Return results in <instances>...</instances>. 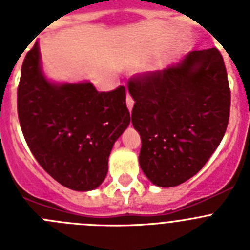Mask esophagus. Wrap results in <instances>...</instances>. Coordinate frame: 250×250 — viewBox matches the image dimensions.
<instances>
[{
	"mask_svg": "<svg viewBox=\"0 0 250 250\" xmlns=\"http://www.w3.org/2000/svg\"><path fill=\"white\" fill-rule=\"evenodd\" d=\"M126 106H127V109L131 111L132 106H134V100H132V98L129 95V92H127V95H126Z\"/></svg>",
	"mask_w": 250,
	"mask_h": 250,
	"instance_id": "1",
	"label": "esophagus"
}]
</instances>
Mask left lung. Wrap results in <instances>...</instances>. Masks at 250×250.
<instances>
[{
	"label": "left lung",
	"mask_w": 250,
	"mask_h": 250,
	"mask_svg": "<svg viewBox=\"0 0 250 250\" xmlns=\"http://www.w3.org/2000/svg\"><path fill=\"white\" fill-rule=\"evenodd\" d=\"M141 170L152 184L176 187L205 165L228 126L230 90L216 48L191 51L176 65L129 81Z\"/></svg>",
	"instance_id": "1"
}]
</instances>
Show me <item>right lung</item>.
Masks as SVG:
<instances>
[{
    "label": "right lung",
    "mask_w": 250,
    "mask_h": 250,
    "mask_svg": "<svg viewBox=\"0 0 250 250\" xmlns=\"http://www.w3.org/2000/svg\"><path fill=\"white\" fill-rule=\"evenodd\" d=\"M17 112L39 164L76 191L100 187L115 141L130 124L124 86L99 92L89 81L52 83L42 71L39 41L22 63Z\"/></svg>",
    "instance_id": "right-lung-1"
}]
</instances>
